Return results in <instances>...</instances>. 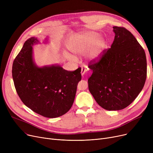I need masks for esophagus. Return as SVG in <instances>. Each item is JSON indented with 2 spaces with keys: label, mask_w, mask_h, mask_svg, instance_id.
Segmentation results:
<instances>
[{
  "label": "esophagus",
  "mask_w": 153,
  "mask_h": 153,
  "mask_svg": "<svg viewBox=\"0 0 153 153\" xmlns=\"http://www.w3.org/2000/svg\"><path fill=\"white\" fill-rule=\"evenodd\" d=\"M88 68H87V66H83V67H82V68H81V74H82V76H83L85 72L88 71Z\"/></svg>",
  "instance_id": "1"
}]
</instances>
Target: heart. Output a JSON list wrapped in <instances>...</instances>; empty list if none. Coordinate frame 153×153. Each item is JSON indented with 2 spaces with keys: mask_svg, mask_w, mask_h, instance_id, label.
<instances>
[{
  "mask_svg": "<svg viewBox=\"0 0 153 153\" xmlns=\"http://www.w3.org/2000/svg\"><path fill=\"white\" fill-rule=\"evenodd\" d=\"M99 36L94 32H90L84 35H79L72 40L70 50L76 54H84L89 52V56L91 59L99 57L102 46V42L98 40Z\"/></svg>",
  "mask_w": 153,
  "mask_h": 153,
  "instance_id": "1",
  "label": "heart"
}]
</instances>
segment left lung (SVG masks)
Wrapping results in <instances>:
<instances>
[{
    "instance_id": "left-lung-1",
    "label": "left lung",
    "mask_w": 153,
    "mask_h": 153,
    "mask_svg": "<svg viewBox=\"0 0 153 153\" xmlns=\"http://www.w3.org/2000/svg\"><path fill=\"white\" fill-rule=\"evenodd\" d=\"M110 48L90 61L92 70L89 90L95 101L107 110H122L138 97L146 79L147 62L143 47L130 31L114 27Z\"/></svg>"
}]
</instances>
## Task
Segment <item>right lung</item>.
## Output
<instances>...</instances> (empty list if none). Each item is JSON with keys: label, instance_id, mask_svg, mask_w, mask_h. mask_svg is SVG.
<instances>
[{"label": "right lung", "instance_id": "obj_1", "mask_svg": "<svg viewBox=\"0 0 153 153\" xmlns=\"http://www.w3.org/2000/svg\"><path fill=\"white\" fill-rule=\"evenodd\" d=\"M36 42L33 37L28 39L15 58L12 71L14 85L22 102L31 110L44 117H59L73 104L81 68H38L32 59L31 46Z\"/></svg>", "mask_w": 153, "mask_h": 153}]
</instances>
